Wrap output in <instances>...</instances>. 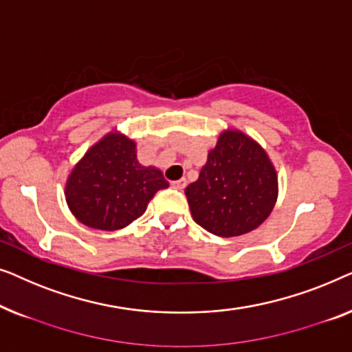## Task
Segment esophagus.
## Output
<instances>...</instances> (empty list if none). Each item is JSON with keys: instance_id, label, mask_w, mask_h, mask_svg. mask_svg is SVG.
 Masks as SVG:
<instances>
[{"instance_id": "obj_1", "label": "esophagus", "mask_w": 352, "mask_h": 352, "mask_svg": "<svg viewBox=\"0 0 352 352\" xmlns=\"http://www.w3.org/2000/svg\"><path fill=\"white\" fill-rule=\"evenodd\" d=\"M170 185L174 186V188H177V190H183V188L186 186V178H180V180H175V182H172Z\"/></svg>"}]
</instances>
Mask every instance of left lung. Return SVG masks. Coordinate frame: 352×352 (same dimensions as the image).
Returning <instances> with one entry per match:
<instances>
[{
  "instance_id": "1",
  "label": "left lung",
  "mask_w": 352,
  "mask_h": 352,
  "mask_svg": "<svg viewBox=\"0 0 352 352\" xmlns=\"http://www.w3.org/2000/svg\"><path fill=\"white\" fill-rule=\"evenodd\" d=\"M185 195L197 225L220 237L241 236L270 217L277 199V174L254 138L228 129Z\"/></svg>"
}]
</instances>
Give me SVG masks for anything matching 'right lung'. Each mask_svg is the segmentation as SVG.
I'll return each mask as SVG.
<instances>
[{"label":"right lung","instance_id":"add662e5","mask_svg":"<svg viewBox=\"0 0 352 352\" xmlns=\"http://www.w3.org/2000/svg\"><path fill=\"white\" fill-rule=\"evenodd\" d=\"M169 182L137 160L135 142L110 132L87 150L68 175L65 199L86 226L116 231L145 214L148 202Z\"/></svg>","mask_w":352,"mask_h":352}]
</instances>
